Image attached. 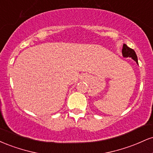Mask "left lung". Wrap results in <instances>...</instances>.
Masks as SVG:
<instances>
[{
	"label": "left lung",
	"instance_id": "1",
	"mask_svg": "<svg viewBox=\"0 0 153 153\" xmlns=\"http://www.w3.org/2000/svg\"><path fill=\"white\" fill-rule=\"evenodd\" d=\"M122 54L124 57H131V58L136 61V62L138 64L137 57V54L135 53L134 50L129 48V47H128L127 45H125V44L123 45Z\"/></svg>",
	"mask_w": 153,
	"mask_h": 153
}]
</instances>
